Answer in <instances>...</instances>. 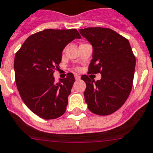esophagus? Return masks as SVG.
<instances>
[{
    "instance_id": "esophagus-1",
    "label": "esophagus",
    "mask_w": 153,
    "mask_h": 153,
    "mask_svg": "<svg viewBox=\"0 0 153 153\" xmlns=\"http://www.w3.org/2000/svg\"><path fill=\"white\" fill-rule=\"evenodd\" d=\"M75 80H79L80 78H81V77H80L78 75H75Z\"/></svg>"
}]
</instances>
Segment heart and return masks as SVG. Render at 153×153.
Here are the masks:
<instances>
[{
	"label": "heart",
	"instance_id": "b5f03b06",
	"mask_svg": "<svg viewBox=\"0 0 153 153\" xmlns=\"http://www.w3.org/2000/svg\"><path fill=\"white\" fill-rule=\"evenodd\" d=\"M76 69H77V70H78V68H76Z\"/></svg>",
	"mask_w": 153,
	"mask_h": 153
}]
</instances>
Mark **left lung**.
<instances>
[{
  "label": "left lung",
  "instance_id": "8db88e82",
  "mask_svg": "<svg viewBox=\"0 0 153 153\" xmlns=\"http://www.w3.org/2000/svg\"><path fill=\"white\" fill-rule=\"evenodd\" d=\"M80 33L93 46V59L88 74H101L94 82L88 75L85 101L89 111L105 116L120 109L128 98L133 87L136 58L127 39L109 28L80 29Z\"/></svg>",
  "mask_w": 153,
  "mask_h": 153
}]
</instances>
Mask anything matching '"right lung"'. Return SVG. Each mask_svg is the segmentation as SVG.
Segmentation results:
<instances>
[{"label": "right lung", "instance_id": "add662e5", "mask_svg": "<svg viewBox=\"0 0 153 153\" xmlns=\"http://www.w3.org/2000/svg\"><path fill=\"white\" fill-rule=\"evenodd\" d=\"M76 38H81L76 29L44 30L29 36L15 55V81L20 97L42 119H56L66 111L75 77L69 72L56 83L53 73L63 49Z\"/></svg>", "mask_w": 153, "mask_h": 153}]
</instances>
